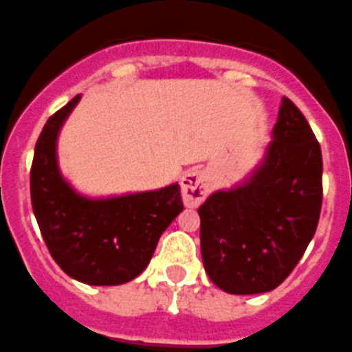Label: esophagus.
<instances>
[{
    "label": "esophagus",
    "instance_id": "obj_1",
    "mask_svg": "<svg viewBox=\"0 0 352 352\" xmlns=\"http://www.w3.org/2000/svg\"><path fill=\"white\" fill-rule=\"evenodd\" d=\"M210 190L209 176L202 169H190L182 178L183 202L188 207H195L202 202Z\"/></svg>",
    "mask_w": 352,
    "mask_h": 352
}]
</instances>
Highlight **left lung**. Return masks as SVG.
<instances>
[{
	"mask_svg": "<svg viewBox=\"0 0 352 352\" xmlns=\"http://www.w3.org/2000/svg\"><path fill=\"white\" fill-rule=\"evenodd\" d=\"M259 166L199 207L200 250L214 285L235 296L276 289L309 245L321 210L320 143L287 96Z\"/></svg>",
	"mask_w": 352,
	"mask_h": 352,
	"instance_id": "1",
	"label": "left lung"
}]
</instances>
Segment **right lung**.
I'll list each match as a JSON object with an SVG mask.
<instances>
[{"label":"right lung","mask_w":352,"mask_h":352,"mask_svg":"<svg viewBox=\"0 0 352 352\" xmlns=\"http://www.w3.org/2000/svg\"><path fill=\"white\" fill-rule=\"evenodd\" d=\"M81 96L46 120L31 169L32 210L55 263L88 285H122L148 266L157 242L183 210L178 183L152 192L81 195L60 173V129Z\"/></svg>","instance_id":"obj_1"}]
</instances>
